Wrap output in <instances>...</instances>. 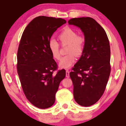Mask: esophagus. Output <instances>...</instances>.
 <instances>
[{"label":"esophagus","mask_w":126,"mask_h":126,"mask_svg":"<svg viewBox=\"0 0 126 126\" xmlns=\"http://www.w3.org/2000/svg\"><path fill=\"white\" fill-rule=\"evenodd\" d=\"M65 74H66V77H67V78H69V71H66Z\"/></svg>","instance_id":"obj_1"}]
</instances>
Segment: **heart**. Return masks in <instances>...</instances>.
I'll return each mask as SVG.
<instances>
[{
	"mask_svg": "<svg viewBox=\"0 0 126 126\" xmlns=\"http://www.w3.org/2000/svg\"><path fill=\"white\" fill-rule=\"evenodd\" d=\"M58 39L62 45L68 44L66 52L68 54L62 57L59 66L62 68L68 69L76 61V56L79 57L83 52L85 40L80 36H78L75 31L70 28H66L59 34ZM48 47L53 57L59 60L61 55L59 44L55 39H51L48 43Z\"/></svg>",
	"mask_w": 126,
	"mask_h": 126,
	"instance_id": "obj_1",
	"label": "heart"
}]
</instances>
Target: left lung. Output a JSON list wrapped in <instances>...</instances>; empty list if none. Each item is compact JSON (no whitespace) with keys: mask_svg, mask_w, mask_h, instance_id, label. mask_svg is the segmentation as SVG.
Listing matches in <instances>:
<instances>
[{"mask_svg":"<svg viewBox=\"0 0 126 126\" xmlns=\"http://www.w3.org/2000/svg\"><path fill=\"white\" fill-rule=\"evenodd\" d=\"M68 23L79 28L85 39L83 52L69 73L74 98L80 106H91L101 98L110 77V42L104 29L90 17L72 18Z\"/></svg>","mask_w":126,"mask_h":126,"instance_id":"8db88e82","label":"left lung"}]
</instances>
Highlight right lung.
<instances>
[{
	"mask_svg": "<svg viewBox=\"0 0 126 126\" xmlns=\"http://www.w3.org/2000/svg\"><path fill=\"white\" fill-rule=\"evenodd\" d=\"M65 20L39 16L30 22L22 34L17 52V72L23 92L36 107L46 109L54 103L60 82L65 77L59 70L49 49L50 38Z\"/></svg>",
	"mask_w": 126,
	"mask_h": 126,
	"instance_id": "obj_1",
	"label": "right lung"
}]
</instances>
